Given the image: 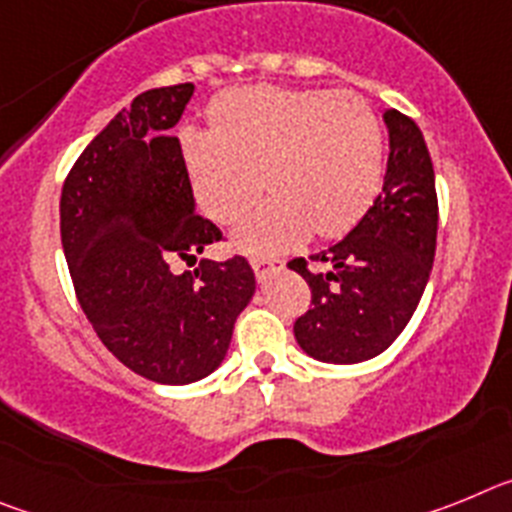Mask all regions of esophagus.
Instances as JSON below:
<instances>
[{
	"mask_svg": "<svg viewBox=\"0 0 512 512\" xmlns=\"http://www.w3.org/2000/svg\"><path fill=\"white\" fill-rule=\"evenodd\" d=\"M282 264L279 259H269V256H251V266L253 271H256V277L264 279L266 274H269L271 269H277V266Z\"/></svg>",
	"mask_w": 512,
	"mask_h": 512,
	"instance_id": "esophagus-1",
	"label": "esophagus"
}]
</instances>
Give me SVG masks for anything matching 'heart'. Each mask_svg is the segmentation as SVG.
<instances>
[{
  "label": "heart",
  "instance_id": "b5f03b06",
  "mask_svg": "<svg viewBox=\"0 0 512 512\" xmlns=\"http://www.w3.org/2000/svg\"><path fill=\"white\" fill-rule=\"evenodd\" d=\"M179 140L194 197L215 223L241 220L264 184L274 194L235 230L246 251H287L310 233L338 238L382 192L384 128L359 94L228 89L212 102L210 130L184 128Z\"/></svg>",
  "mask_w": 512,
  "mask_h": 512
}]
</instances>
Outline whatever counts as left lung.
<instances>
[{
	"mask_svg": "<svg viewBox=\"0 0 512 512\" xmlns=\"http://www.w3.org/2000/svg\"><path fill=\"white\" fill-rule=\"evenodd\" d=\"M390 158L384 187L343 241L292 259L310 287V310L295 323L305 354L325 364H359L390 348L413 318L436 256L438 197L423 133L397 110L384 112Z\"/></svg>",
	"mask_w": 512,
	"mask_h": 512,
	"instance_id": "1",
	"label": "left lung"
}]
</instances>
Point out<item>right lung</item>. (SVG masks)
I'll return each mask as SVG.
<instances>
[{
  "label": "right lung",
  "instance_id": "right-lung-1",
  "mask_svg": "<svg viewBox=\"0 0 512 512\" xmlns=\"http://www.w3.org/2000/svg\"><path fill=\"white\" fill-rule=\"evenodd\" d=\"M192 94L194 84L138 94L81 151L61 192V243L81 310L122 364L158 384L215 372L256 289L243 256L174 271L223 241L194 212L182 146L169 135Z\"/></svg>",
  "mask_w": 512,
  "mask_h": 512
}]
</instances>
